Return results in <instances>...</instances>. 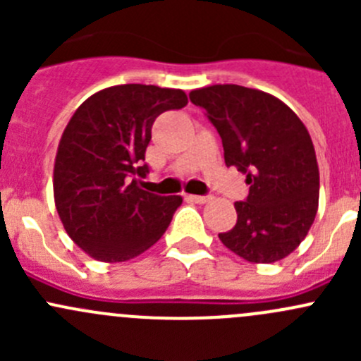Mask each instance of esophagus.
I'll use <instances>...</instances> for the list:
<instances>
[{
	"instance_id": "1",
	"label": "esophagus",
	"mask_w": 361,
	"mask_h": 361,
	"mask_svg": "<svg viewBox=\"0 0 361 361\" xmlns=\"http://www.w3.org/2000/svg\"><path fill=\"white\" fill-rule=\"evenodd\" d=\"M188 199H190V201H194V202H197V204H206L211 197H209V195H188Z\"/></svg>"
}]
</instances>
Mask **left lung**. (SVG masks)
Returning <instances> with one entry per match:
<instances>
[{
	"mask_svg": "<svg viewBox=\"0 0 361 361\" xmlns=\"http://www.w3.org/2000/svg\"><path fill=\"white\" fill-rule=\"evenodd\" d=\"M224 143L227 166L246 174L250 194L234 204L238 224L218 234L245 260L272 264L304 241L316 218L319 169L311 136L281 99L234 83L190 92Z\"/></svg>",
	"mask_w": 361,
	"mask_h": 361,
	"instance_id": "1",
	"label": "left lung"
}]
</instances>
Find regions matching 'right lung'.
Wrapping results in <instances>:
<instances>
[{"label": "right lung", "mask_w": 361, "mask_h": 361, "mask_svg": "<svg viewBox=\"0 0 361 361\" xmlns=\"http://www.w3.org/2000/svg\"><path fill=\"white\" fill-rule=\"evenodd\" d=\"M188 103L180 89L108 87L73 113L54 164V201L64 231L89 257L126 262L162 238L183 199L140 187L152 126L160 113Z\"/></svg>", "instance_id": "1"}]
</instances>
